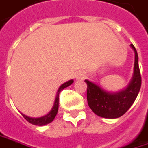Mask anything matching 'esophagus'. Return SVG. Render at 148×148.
Listing matches in <instances>:
<instances>
[{
    "label": "esophagus",
    "mask_w": 148,
    "mask_h": 148,
    "mask_svg": "<svg viewBox=\"0 0 148 148\" xmlns=\"http://www.w3.org/2000/svg\"><path fill=\"white\" fill-rule=\"evenodd\" d=\"M84 77V74H83L82 72H78L76 74V79H82Z\"/></svg>",
    "instance_id": "obj_1"
}]
</instances>
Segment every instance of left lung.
<instances>
[{"label":"left lung","instance_id":"left-lung-1","mask_svg":"<svg viewBox=\"0 0 148 148\" xmlns=\"http://www.w3.org/2000/svg\"><path fill=\"white\" fill-rule=\"evenodd\" d=\"M135 54L133 75L127 87L116 93H109L93 82L87 84V100L89 108L96 115L105 119H117L123 116L132 106L141 88L142 79L138 66V52L130 45Z\"/></svg>","mask_w":148,"mask_h":148}]
</instances>
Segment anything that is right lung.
Returning a JSON list of instances; mask_svg holds the SVG:
<instances>
[{"label": "right lung", "instance_id": "add662e5", "mask_svg": "<svg viewBox=\"0 0 148 148\" xmlns=\"http://www.w3.org/2000/svg\"><path fill=\"white\" fill-rule=\"evenodd\" d=\"M74 80L71 79V80H69L66 83L63 84L59 88L58 91H57V93H56V97H55V103H54V106L52 108V109L49 111L48 114L43 116V117H40V118H30V117H28L25 114H22V116L26 119L29 123H30L31 124H34V125H38V126H44L48 124L49 123H51L54 119H55V116L58 112V109H59V95H60V93L61 92V90H63L64 88L69 86L70 84H73Z\"/></svg>", "mask_w": 148, "mask_h": 148}]
</instances>
